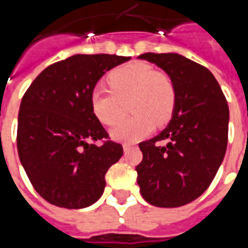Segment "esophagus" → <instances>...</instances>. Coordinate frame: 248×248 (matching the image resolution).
<instances>
[{"instance_id": "obj_1", "label": "esophagus", "mask_w": 248, "mask_h": 248, "mask_svg": "<svg viewBox=\"0 0 248 248\" xmlns=\"http://www.w3.org/2000/svg\"><path fill=\"white\" fill-rule=\"evenodd\" d=\"M133 148V145H131V144H124L123 145V149H124V152H128L129 149H132Z\"/></svg>"}]
</instances>
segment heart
<instances>
[{"label":"heart","mask_w":248,"mask_h":248,"mask_svg":"<svg viewBox=\"0 0 248 248\" xmlns=\"http://www.w3.org/2000/svg\"><path fill=\"white\" fill-rule=\"evenodd\" d=\"M107 82L110 89L97 87L91 93V107L97 120L113 125L125 115L128 103L133 113L110 131L117 141H138L152 132L154 123L161 125L171 119L176 88L164 72H156L144 62H131L109 72Z\"/></svg>","instance_id":"b5f03b06"}]
</instances>
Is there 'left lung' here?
<instances>
[{
    "label": "left lung",
    "instance_id": "left-lung-1",
    "mask_svg": "<svg viewBox=\"0 0 248 248\" xmlns=\"http://www.w3.org/2000/svg\"><path fill=\"white\" fill-rule=\"evenodd\" d=\"M171 77L176 104L170 124L139 144L136 167L144 199L156 207H180L198 199L217 175L228 139L227 100L211 72L177 53H144ZM166 141V146H159Z\"/></svg>",
    "mask_w": 248,
    "mask_h": 248
}]
</instances>
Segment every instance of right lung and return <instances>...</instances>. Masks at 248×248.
I'll return each mask as SVG.
<instances>
[{
    "label": "right lung",
    "mask_w": 248,
    "mask_h": 248,
    "mask_svg": "<svg viewBox=\"0 0 248 248\" xmlns=\"http://www.w3.org/2000/svg\"><path fill=\"white\" fill-rule=\"evenodd\" d=\"M131 57L75 54L45 68L22 97L17 127L21 164L50 204L78 210L100 199L123 145L93 115L91 93L105 72Z\"/></svg>",
    "instance_id": "obj_1"
}]
</instances>
